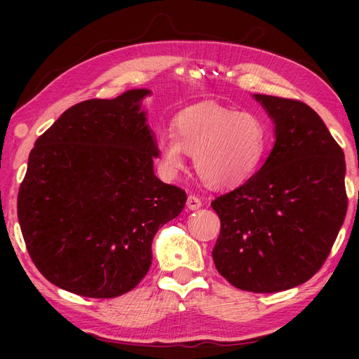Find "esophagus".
<instances>
[{"label": "esophagus", "instance_id": "obj_1", "mask_svg": "<svg viewBox=\"0 0 359 359\" xmlns=\"http://www.w3.org/2000/svg\"><path fill=\"white\" fill-rule=\"evenodd\" d=\"M201 205H203V203L198 196H194V194H190V196H188V199H187V208L188 209L198 210L199 208H201Z\"/></svg>", "mask_w": 359, "mask_h": 359}]
</instances>
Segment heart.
<instances>
[{
	"label": "heart",
	"instance_id": "1",
	"mask_svg": "<svg viewBox=\"0 0 359 359\" xmlns=\"http://www.w3.org/2000/svg\"><path fill=\"white\" fill-rule=\"evenodd\" d=\"M174 135L158 139V156L165 171L175 175L185 168V154L210 188L244 184L258 171L267 150V128L257 112L203 102L182 111Z\"/></svg>",
	"mask_w": 359,
	"mask_h": 359
}]
</instances>
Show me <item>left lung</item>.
<instances>
[{"label": "left lung", "mask_w": 359, "mask_h": 359, "mask_svg": "<svg viewBox=\"0 0 359 359\" xmlns=\"http://www.w3.org/2000/svg\"><path fill=\"white\" fill-rule=\"evenodd\" d=\"M274 121L259 171L212 201L217 271L236 288L277 293L307 282L327 258L347 214L344 150L301 101L253 95Z\"/></svg>", "instance_id": "8db88e82"}]
</instances>
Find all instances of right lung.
I'll use <instances>...</instances> for the list:
<instances>
[{
  "mask_svg": "<svg viewBox=\"0 0 359 359\" xmlns=\"http://www.w3.org/2000/svg\"><path fill=\"white\" fill-rule=\"evenodd\" d=\"M135 88L69 107L38 137L17 215L48 282L85 297L128 293L147 274L151 242L187 201L154 171L156 139Z\"/></svg>",
  "mask_w": 359,
  "mask_h": 359,
  "instance_id": "add662e5",
  "label": "right lung"
}]
</instances>
